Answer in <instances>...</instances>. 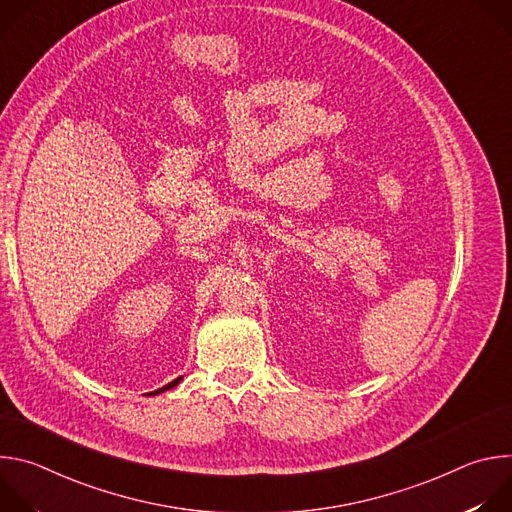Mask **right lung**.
I'll return each mask as SVG.
<instances>
[{"label": "right lung", "mask_w": 512, "mask_h": 512, "mask_svg": "<svg viewBox=\"0 0 512 512\" xmlns=\"http://www.w3.org/2000/svg\"><path fill=\"white\" fill-rule=\"evenodd\" d=\"M182 381V377H178V379H174L172 383H168L166 387H162V389H158V391H154V393H150V395H158V393H164V391H168V389H172V387H176L178 383Z\"/></svg>", "instance_id": "right-lung-1"}]
</instances>
